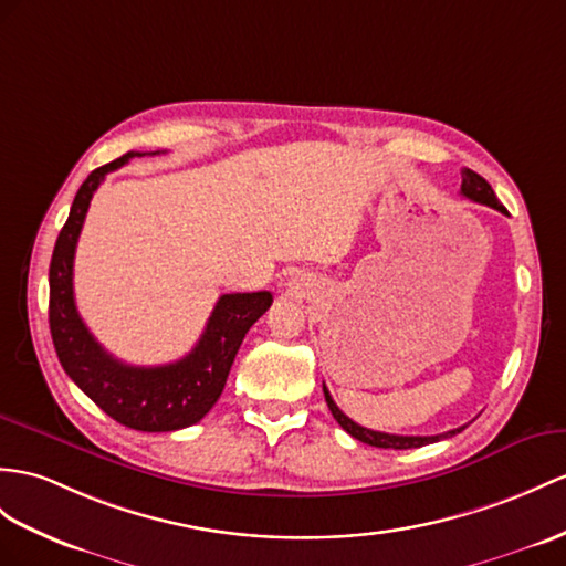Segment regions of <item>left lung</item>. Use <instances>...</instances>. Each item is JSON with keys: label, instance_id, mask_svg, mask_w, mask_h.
I'll list each match as a JSON object with an SVG mask.
<instances>
[{"label": "left lung", "instance_id": "1", "mask_svg": "<svg viewBox=\"0 0 566 566\" xmlns=\"http://www.w3.org/2000/svg\"><path fill=\"white\" fill-rule=\"evenodd\" d=\"M461 177H463V182H461V195H463V197H468L471 201H478V203H485V206H490V209H497V211L506 213V209L500 203V199L494 197V191H492V187L488 185V179H482L478 172L468 170V168L461 172ZM324 396H326V403H328L331 416L336 418V422L343 427V430H346L350 437L360 439V442H365V444H369V447H379V449H418V447L439 442V439H447V437H453V434H459V432L465 430V424H463V427H457V430H449V432H444V434H434V437H406V434L375 432V430H367V427H363V424L353 422V420L346 416V412H343V410L334 403V398H331V394H328V389H326V384H324Z\"/></svg>", "mask_w": 566, "mask_h": 566}]
</instances>
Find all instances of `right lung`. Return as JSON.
<instances>
[{"mask_svg":"<svg viewBox=\"0 0 566 566\" xmlns=\"http://www.w3.org/2000/svg\"><path fill=\"white\" fill-rule=\"evenodd\" d=\"M136 156L144 154L129 150L93 170L76 191L50 261V334L66 375L109 418L139 432H172L199 422L216 406L244 334L271 307L273 295H220L197 346L170 365H127L93 338L74 302L76 242L95 189Z\"/></svg>","mask_w":566,"mask_h":566,"instance_id":"add662e5","label":"right lung"}]
</instances>
